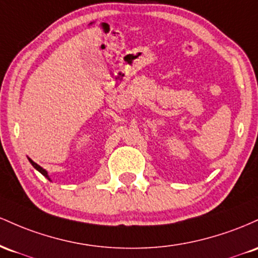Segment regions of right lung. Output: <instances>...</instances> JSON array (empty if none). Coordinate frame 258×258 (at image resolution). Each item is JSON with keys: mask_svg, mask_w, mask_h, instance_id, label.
Returning <instances> with one entry per match:
<instances>
[{"mask_svg": "<svg viewBox=\"0 0 258 258\" xmlns=\"http://www.w3.org/2000/svg\"><path fill=\"white\" fill-rule=\"evenodd\" d=\"M29 161H30V163H31V164H33V167H34V168H35V169H37V170H39V172H40V173H41V174H42V175H45V176H46V178H47V179H50V178H48V175H47V172H46V170H45V169H42V168H41V167H40V166H39V164H36V163H35V162H33V161H31V160H29Z\"/></svg>", "mask_w": 258, "mask_h": 258, "instance_id": "right-lung-1", "label": "right lung"}]
</instances>
